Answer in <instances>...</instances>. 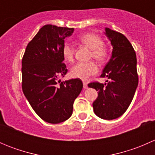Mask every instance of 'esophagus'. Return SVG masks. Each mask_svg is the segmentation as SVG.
<instances>
[{
    "label": "esophagus",
    "instance_id": "1",
    "mask_svg": "<svg viewBox=\"0 0 155 155\" xmlns=\"http://www.w3.org/2000/svg\"><path fill=\"white\" fill-rule=\"evenodd\" d=\"M83 88H84V89L87 88V82H83Z\"/></svg>",
    "mask_w": 155,
    "mask_h": 155
}]
</instances>
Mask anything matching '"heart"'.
I'll return each mask as SVG.
<instances>
[{
	"label": "heart",
	"instance_id": "b5f03b06",
	"mask_svg": "<svg viewBox=\"0 0 155 155\" xmlns=\"http://www.w3.org/2000/svg\"><path fill=\"white\" fill-rule=\"evenodd\" d=\"M81 43L91 49L90 57L98 62L105 61L109 54V49L107 46L103 43V39L98 34L94 33H86L78 37ZM74 48L68 41L64 42L62 46L61 52L65 61L72 62L74 58ZM98 72V68L93 61L83 63L79 62L75 64L70 70L72 77L86 80L91 76L96 74Z\"/></svg>",
	"mask_w": 155,
	"mask_h": 155
}]
</instances>
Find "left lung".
<instances>
[{"label":"left lung","instance_id":"obj_1","mask_svg":"<svg viewBox=\"0 0 155 155\" xmlns=\"http://www.w3.org/2000/svg\"><path fill=\"white\" fill-rule=\"evenodd\" d=\"M104 34L112 46V56L101 77L107 83L92 82L87 86L98 91L93 103L94 112L99 118L112 120L121 116L129 107L137 87L138 75L137 56L132 45L122 34L106 28Z\"/></svg>","mask_w":155,"mask_h":155}]
</instances>
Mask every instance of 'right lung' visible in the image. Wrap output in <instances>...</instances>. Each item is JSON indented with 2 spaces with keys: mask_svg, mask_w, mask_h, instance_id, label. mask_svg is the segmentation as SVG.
Returning <instances> with one entry per match:
<instances>
[{
  "mask_svg": "<svg viewBox=\"0 0 155 155\" xmlns=\"http://www.w3.org/2000/svg\"><path fill=\"white\" fill-rule=\"evenodd\" d=\"M73 31L44 25L28 44L21 62L23 93L39 117L51 124L71 116L73 103L83 86L79 79L59 80L68 73L62 46Z\"/></svg>",
  "mask_w": 155,
  "mask_h": 155,
  "instance_id": "add662e5",
  "label": "right lung"
}]
</instances>
